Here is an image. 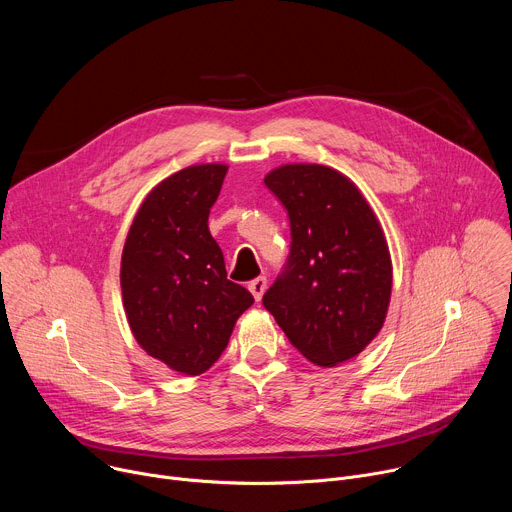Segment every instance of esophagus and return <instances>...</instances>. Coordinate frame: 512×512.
Here are the masks:
<instances>
[{
    "instance_id": "34e87169",
    "label": "esophagus",
    "mask_w": 512,
    "mask_h": 512,
    "mask_svg": "<svg viewBox=\"0 0 512 512\" xmlns=\"http://www.w3.org/2000/svg\"><path fill=\"white\" fill-rule=\"evenodd\" d=\"M265 289H267V277H257V279H253L251 283H249V291L253 294V298L259 302L261 298H263V294H265Z\"/></svg>"
}]
</instances>
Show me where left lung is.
Returning <instances> with one entry per match:
<instances>
[{
  "label": "left lung",
  "instance_id": "8db88e82",
  "mask_svg": "<svg viewBox=\"0 0 512 512\" xmlns=\"http://www.w3.org/2000/svg\"><path fill=\"white\" fill-rule=\"evenodd\" d=\"M289 216L287 261L263 306L310 362L334 367L383 328L391 255L377 216L340 172L289 164L265 176Z\"/></svg>",
  "mask_w": 512,
  "mask_h": 512
}]
</instances>
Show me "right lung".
I'll use <instances>...</instances> for the list:
<instances>
[{
  "label": "right lung",
  "instance_id": "obj_1",
  "mask_svg": "<svg viewBox=\"0 0 512 512\" xmlns=\"http://www.w3.org/2000/svg\"><path fill=\"white\" fill-rule=\"evenodd\" d=\"M223 164L184 168L139 206L121 257L123 306L150 356L184 375L208 371L229 344L237 318L253 304L227 279L208 214L227 176Z\"/></svg>",
  "mask_w": 512,
  "mask_h": 512
}]
</instances>
